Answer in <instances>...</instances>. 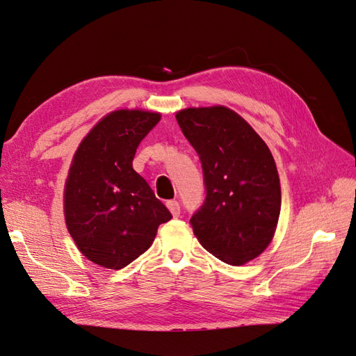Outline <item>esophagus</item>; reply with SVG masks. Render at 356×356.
Returning a JSON list of instances; mask_svg holds the SVG:
<instances>
[{
    "label": "esophagus",
    "mask_w": 356,
    "mask_h": 356,
    "mask_svg": "<svg viewBox=\"0 0 356 356\" xmlns=\"http://www.w3.org/2000/svg\"><path fill=\"white\" fill-rule=\"evenodd\" d=\"M166 207H168V209L170 211V213L174 215L175 218H177V217H179L181 207H179V203H178L177 200H168V202H166Z\"/></svg>",
    "instance_id": "1"
}]
</instances>
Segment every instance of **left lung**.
I'll use <instances>...</instances> for the list:
<instances>
[{
	"label": "left lung",
	"instance_id": "1",
	"mask_svg": "<svg viewBox=\"0 0 356 356\" xmlns=\"http://www.w3.org/2000/svg\"><path fill=\"white\" fill-rule=\"evenodd\" d=\"M177 122L196 149L207 196L190 218L200 245L241 266L270 243L281 212V184L270 149L225 106L187 108Z\"/></svg>",
	"mask_w": 356,
	"mask_h": 356
}]
</instances>
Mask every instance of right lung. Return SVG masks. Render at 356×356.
I'll return each mask as SVG.
<instances>
[{
    "label": "right lung",
    "mask_w": 356,
    "mask_h": 356,
    "mask_svg": "<svg viewBox=\"0 0 356 356\" xmlns=\"http://www.w3.org/2000/svg\"><path fill=\"white\" fill-rule=\"evenodd\" d=\"M159 122L157 113L114 111L74 156L65 186L67 227L81 254L102 267L131 264L172 218L132 166L138 145Z\"/></svg>",
    "instance_id": "obj_1"
}]
</instances>
